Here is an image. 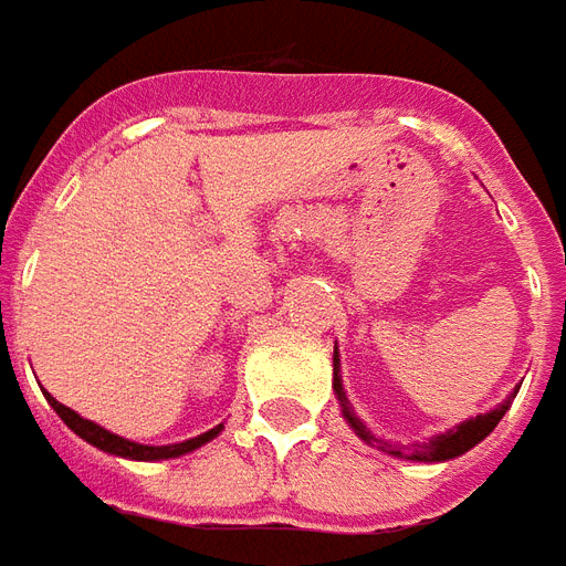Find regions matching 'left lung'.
Returning a JSON list of instances; mask_svg holds the SVG:
<instances>
[{
    "label": "left lung",
    "mask_w": 566,
    "mask_h": 566,
    "mask_svg": "<svg viewBox=\"0 0 566 566\" xmlns=\"http://www.w3.org/2000/svg\"><path fill=\"white\" fill-rule=\"evenodd\" d=\"M338 368H342V359H338V347H336V350H333V391H336V400H338V406H342V415H345L347 427L354 429L356 436H359L365 444L377 447V450H382V453H388V455H395V459H409V462H429V464L450 462V459H455V455H462V453H468V450H473L479 441H485V438L494 432V427L500 423V420H503V415L509 411V406H512V400L517 397V391H520V386H517L512 395L505 397L503 403L496 406V409L485 411V415H476V418L462 420L459 427L447 429V432H441V436H432L429 441H423V444L397 447V444H391V441H386V438H377L368 427H365V420L356 415L354 406H350V400H347V391H345V386H342V374H338Z\"/></svg>",
    "instance_id": "obj_1"
}]
</instances>
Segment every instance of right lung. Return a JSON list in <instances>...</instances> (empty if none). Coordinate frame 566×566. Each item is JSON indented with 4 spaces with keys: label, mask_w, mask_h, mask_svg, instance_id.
I'll return each mask as SVG.
<instances>
[{
    "label": "right lung",
    "mask_w": 566,
    "mask_h": 566,
    "mask_svg": "<svg viewBox=\"0 0 566 566\" xmlns=\"http://www.w3.org/2000/svg\"><path fill=\"white\" fill-rule=\"evenodd\" d=\"M43 395H46L49 406L57 411V418H61L63 423L75 432V436L84 438L87 444L104 450V453L119 455V459H130V462H163V459H178V455H187L192 453V450H198V447H205L207 441H212V438L219 436L221 429H224V423H219V427L207 429V432H201V436L189 438V441H180V444H163V447L137 444V441H128V438L116 436V432H111V429L98 427V423H93V420L81 418L78 411H72L70 406L57 403L49 391H43Z\"/></svg>",
    "instance_id": "1"
}]
</instances>
